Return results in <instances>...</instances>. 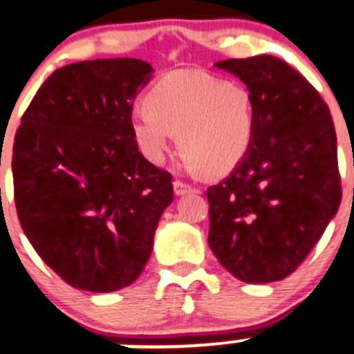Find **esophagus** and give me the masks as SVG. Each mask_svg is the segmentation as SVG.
Returning a JSON list of instances; mask_svg holds the SVG:
<instances>
[{"label": "esophagus", "mask_w": 354, "mask_h": 354, "mask_svg": "<svg viewBox=\"0 0 354 354\" xmlns=\"http://www.w3.org/2000/svg\"><path fill=\"white\" fill-rule=\"evenodd\" d=\"M174 191H175V194H177V196H180V194H187V193H200L196 187L189 186V184L183 183V180H175Z\"/></svg>", "instance_id": "obj_1"}]
</instances>
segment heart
<instances>
[{
  "label": "heart",
  "instance_id": "obj_1",
  "mask_svg": "<svg viewBox=\"0 0 354 354\" xmlns=\"http://www.w3.org/2000/svg\"><path fill=\"white\" fill-rule=\"evenodd\" d=\"M144 111L132 116V137L154 165L165 163L179 136L186 163L207 175H224L247 156L255 136L250 92L198 71H171L151 86Z\"/></svg>",
  "mask_w": 354,
  "mask_h": 354
}]
</instances>
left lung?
I'll use <instances>...</instances> for the list:
<instances>
[{"instance_id":"obj_1","label":"left lung","mask_w":354,"mask_h":354,"mask_svg":"<svg viewBox=\"0 0 354 354\" xmlns=\"http://www.w3.org/2000/svg\"><path fill=\"white\" fill-rule=\"evenodd\" d=\"M215 66L247 85L255 136L230 177L207 189L208 245L238 280H283L308 257L341 205L330 109L318 90L278 57Z\"/></svg>"}]
</instances>
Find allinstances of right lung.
<instances>
[{
    "mask_svg": "<svg viewBox=\"0 0 354 354\" xmlns=\"http://www.w3.org/2000/svg\"><path fill=\"white\" fill-rule=\"evenodd\" d=\"M153 67L97 59L53 71L22 114L13 142V198L24 233L67 285L114 292L139 278L171 174L140 154L133 97Z\"/></svg>",
    "mask_w": 354,
    "mask_h": 354,
    "instance_id": "obj_1",
    "label": "right lung"
}]
</instances>
